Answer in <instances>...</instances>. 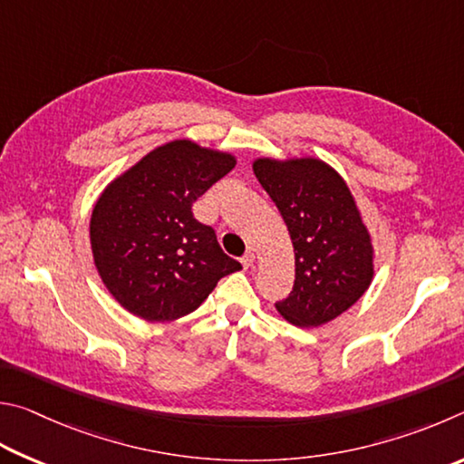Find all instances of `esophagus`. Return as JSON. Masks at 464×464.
Here are the masks:
<instances>
[{
	"mask_svg": "<svg viewBox=\"0 0 464 464\" xmlns=\"http://www.w3.org/2000/svg\"><path fill=\"white\" fill-rule=\"evenodd\" d=\"M240 263H242V266H245V269H250V266H255V255L246 253L245 256L240 258Z\"/></svg>",
	"mask_w": 464,
	"mask_h": 464,
	"instance_id": "1",
	"label": "esophagus"
}]
</instances>
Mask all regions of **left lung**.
Here are the masks:
<instances>
[{"instance_id":"left-lung-1","label":"left lung","mask_w":464,"mask_h":464,"mask_svg":"<svg viewBox=\"0 0 464 464\" xmlns=\"http://www.w3.org/2000/svg\"><path fill=\"white\" fill-rule=\"evenodd\" d=\"M253 170L285 219L295 255L294 291L275 307L299 328L336 320L375 277V248L354 195L315 157H258Z\"/></svg>"}]
</instances>
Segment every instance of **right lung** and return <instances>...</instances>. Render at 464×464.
I'll list each match as a JSON object with an SVG mask.
<instances>
[{"instance_id": "1", "label": "right lung", "mask_w": 464, "mask_h": 464, "mask_svg": "<svg viewBox=\"0 0 464 464\" xmlns=\"http://www.w3.org/2000/svg\"><path fill=\"white\" fill-rule=\"evenodd\" d=\"M234 165L232 152L177 138L105 185L89 240L97 275L126 312L146 322L179 320L198 310L219 279L242 269L191 211Z\"/></svg>"}]
</instances>
